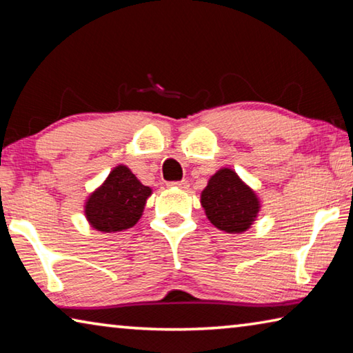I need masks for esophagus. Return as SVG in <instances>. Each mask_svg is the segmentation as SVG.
Segmentation results:
<instances>
[{
  "label": "esophagus",
  "instance_id": "34e87169",
  "mask_svg": "<svg viewBox=\"0 0 353 353\" xmlns=\"http://www.w3.org/2000/svg\"><path fill=\"white\" fill-rule=\"evenodd\" d=\"M171 187H176V188H181V190H187L190 187L188 181H179V182H172Z\"/></svg>",
  "mask_w": 353,
  "mask_h": 353
}]
</instances>
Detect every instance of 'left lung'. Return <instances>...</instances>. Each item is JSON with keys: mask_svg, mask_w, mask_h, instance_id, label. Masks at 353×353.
<instances>
[{"mask_svg": "<svg viewBox=\"0 0 353 353\" xmlns=\"http://www.w3.org/2000/svg\"><path fill=\"white\" fill-rule=\"evenodd\" d=\"M207 218L227 234H244L259 218V194L232 168H221L208 179L201 193Z\"/></svg>", "mask_w": 353, "mask_h": 353, "instance_id": "1", "label": "left lung"}]
</instances>
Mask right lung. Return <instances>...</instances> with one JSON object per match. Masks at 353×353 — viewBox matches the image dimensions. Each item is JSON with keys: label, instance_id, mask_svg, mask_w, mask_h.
Instances as JSON below:
<instances>
[{"label": "right lung", "instance_id": "obj_1", "mask_svg": "<svg viewBox=\"0 0 353 353\" xmlns=\"http://www.w3.org/2000/svg\"><path fill=\"white\" fill-rule=\"evenodd\" d=\"M151 194L152 188L143 185L126 165H118L88 194L83 214L94 230L115 234L139 223Z\"/></svg>", "mask_w": 353, "mask_h": 353}]
</instances>
